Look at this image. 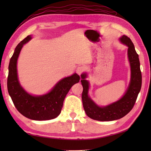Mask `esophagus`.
Wrapping results in <instances>:
<instances>
[{
	"instance_id": "obj_1",
	"label": "esophagus",
	"mask_w": 151,
	"mask_h": 151,
	"mask_svg": "<svg viewBox=\"0 0 151 151\" xmlns=\"http://www.w3.org/2000/svg\"><path fill=\"white\" fill-rule=\"evenodd\" d=\"M76 73H77L78 75H81V74L85 71V68H84L83 66H78V67L76 68Z\"/></svg>"
}]
</instances>
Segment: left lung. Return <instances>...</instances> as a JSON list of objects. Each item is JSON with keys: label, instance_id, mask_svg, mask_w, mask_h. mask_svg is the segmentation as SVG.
<instances>
[{"label": "left lung", "instance_id": "1", "mask_svg": "<svg viewBox=\"0 0 151 151\" xmlns=\"http://www.w3.org/2000/svg\"><path fill=\"white\" fill-rule=\"evenodd\" d=\"M119 41L128 47V60L131 68V78L129 86L121 99L106 106L98 105L88 94L90 83L86 80L88 73L85 72L81 75V82L83 87L82 93L83 108L86 115L96 121H111L122 118L132 110L141 88L142 75L140 61L133 43L125 35L119 38Z\"/></svg>", "mask_w": 151, "mask_h": 151}]
</instances>
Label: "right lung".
Here are the masks:
<instances>
[{"label":"right lung","mask_w":151,"mask_h":151,"mask_svg":"<svg viewBox=\"0 0 151 151\" xmlns=\"http://www.w3.org/2000/svg\"><path fill=\"white\" fill-rule=\"evenodd\" d=\"M32 39L29 35L19 43L10 60L7 88L15 107L20 114L35 121H47L59 115L63 102L70 88L80 81L76 73L66 76L57 82L48 93L41 95H33L20 84L17 73V61L24 45Z\"/></svg>","instance_id":"obj_1"}]
</instances>
